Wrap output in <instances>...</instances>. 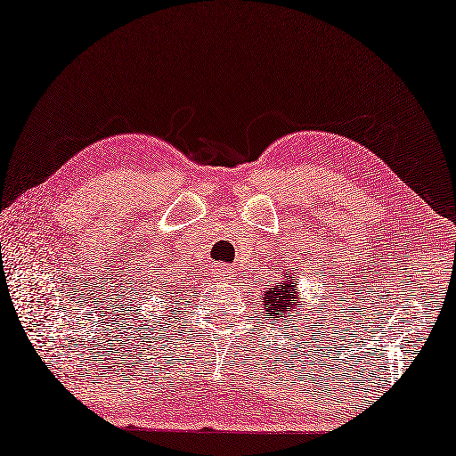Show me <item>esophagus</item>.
I'll use <instances>...</instances> for the list:
<instances>
[{
  "label": "esophagus",
  "instance_id": "1",
  "mask_svg": "<svg viewBox=\"0 0 456 456\" xmlns=\"http://www.w3.org/2000/svg\"><path fill=\"white\" fill-rule=\"evenodd\" d=\"M216 276H218V279H222V281H228L230 279V276H232V271H230V266H226V265H218L216 266Z\"/></svg>",
  "mask_w": 456,
  "mask_h": 456
}]
</instances>
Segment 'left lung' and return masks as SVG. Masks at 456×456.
<instances>
[{
    "mask_svg": "<svg viewBox=\"0 0 456 456\" xmlns=\"http://www.w3.org/2000/svg\"><path fill=\"white\" fill-rule=\"evenodd\" d=\"M290 273V271H288ZM302 292L297 288V279L290 273L284 274L279 284H274L273 288H266L263 294V305L266 317H269L273 323L274 321H281L282 317H288V321L296 319L297 307H304L302 304Z\"/></svg>",
    "mask_w": 456,
    "mask_h": 456,
    "instance_id": "1",
    "label": "left lung"
}]
</instances>
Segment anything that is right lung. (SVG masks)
Here are the masks:
<instances>
[{"instance_id":"right-lung-1","label":"right lung","mask_w":456,"mask_h":456,"mask_svg":"<svg viewBox=\"0 0 456 456\" xmlns=\"http://www.w3.org/2000/svg\"><path fill=\"white\" fill-rule=\"evenodd\" d=\"M174 294H177V292H174V290H170V292H166V297H164V299H174Z\"/></svg>"}]
</instances>
